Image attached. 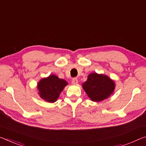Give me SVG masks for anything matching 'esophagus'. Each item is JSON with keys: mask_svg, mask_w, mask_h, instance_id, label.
<instances>
[{"mask_svg": "<svg viewBox=\"0 0 146 146\" xmlns=\"http://www.w3.org/2000/svg\"><path fill=\"white\" fill-rule=\"evenodd\" d=\"M71 83H72L73 84H78V80L77 78H73L72 79V81H71Z\"/></svg>", "mask_w": 146, "mask_h": 146, "instance_id": "obj_1", "label": "esophagus"}]
</instances>
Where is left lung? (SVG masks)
<instances>
[{"instance_id": "1", "label": "left lung", "mask_w": 146, "mask_h": 146, "mask_svg": "<svg viewBox=\"0 0 146 146\" xmlns=\"http://www.w3.org/2000/svg\"><path fill=\"white\" fill-rule=\"evenodd\" d=\"M82 86L90 99L96 102L108 98L115 89V83L111 78L96 73L90 74Z\"/></svg>"}]
</instances>
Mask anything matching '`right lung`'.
<instances>
[{
	"mask_svg": "<svg viewBox=\"0 0 146 146\" xmlns=\"http://www.w3.org/2000/svg\"><path fill=\"white\" fill-rule=\"evenodd\" d=\"M68 84L66 80L59 78L55 75H50L40 80L37 87L41 99L48 103H54Z\"/></svg>",
	"mask_w": 146,
	"mask_h": 146,
	"instance_id": "1",
	"label": "right lung"
}]
</instances>
